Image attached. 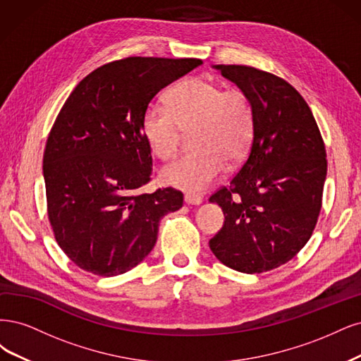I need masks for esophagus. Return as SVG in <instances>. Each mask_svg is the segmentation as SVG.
Masks as SVG:
<instances>
[{
    "label": "esophagus",
    "mask_w": 361,
    "mask_h": 361,
    "mask_svg": "<svg viewBox=\"0 0 361 361\" xmlns=\"http://www.w3.org/2000/svg\"><path fill=\"white\" fill-rule=\"evenodd\" d=\"M184 202L189 205H200L202 204V196L196 193H185L184 195Z\"/></svg>",
    "instance_id": "obj_1"
}]
</instances>
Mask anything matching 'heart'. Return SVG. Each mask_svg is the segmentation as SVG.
I'll return each mask as SVG.
<instances>
[{
    "instance_id": "1",
    "label": "heart",
    "mask_w": 361,
    "mask_h": 361,
    "mask_svg": "<svg viewBox=\"0 0 361 361\" xmlns=\"http://www.w3.org/2000/svg\"><path fill=\"white\" fill-rule=\"evenodd\" d=\"M142 133L161 160L178 154L183 132L192 133L193 153L161 169L166 184L201 192L225 168L247 156L255 133V114L249 96L205 78H189L168 92V106L151 103L142 115Z\"/></svg>"
}]
</instances>
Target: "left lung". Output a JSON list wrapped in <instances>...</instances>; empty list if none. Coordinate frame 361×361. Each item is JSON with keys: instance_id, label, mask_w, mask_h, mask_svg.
Returning <instances> with one entry per match:
<instances>
[{"instance_id": "obj_1", "label": "left lung", "mask_w": 361, "mask_h": 361, "mask_svg": "<svg viewBox=\"0 0 361 361\" xmlns=\"http://www.w3.org/2000/svg\"><path fill=\"white\" fill-rule=\"evenodd\" d=\"M253 104L255 133L240 171L210 196L224 228L210 240L216 258L241 273L293 259L318 222L327 159L306 100L285 79L249 66H216Z\"/></svg>"}]
</instances>
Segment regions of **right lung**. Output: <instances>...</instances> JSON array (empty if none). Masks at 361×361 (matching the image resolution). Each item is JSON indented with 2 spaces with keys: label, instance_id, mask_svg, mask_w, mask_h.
Wrapping results in <instances>:
<instances>
[{
  "label": "right lung",
  "instance_id": "add662e5",
  "mask_svg": "<svg viewBox=\"0 0 361 361\" xmlns=\"http://www.w3.org/2000/svg\"><path fill=\"white\" fill-rule=\"evenodd\" d=\"M201 64L123 58L92 71L63 104L43 154L46 205L58 246L80 270H132L153 250L160 219L183 207L177 189L139 192L153 172L141 121L161 88Z\"/></svg>",
  "mask_w": 361,
  "mask_h": 361
}]
</instances>
